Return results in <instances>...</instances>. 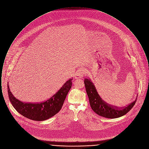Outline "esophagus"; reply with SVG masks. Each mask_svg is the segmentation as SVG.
I'll return each instance as SVG.
<instances>
[{
  "instance_id": "esophagus-1",
  "label": "esophagus",
  "mask_w": 149,
  "mask_h": 149,
  "mask_svg": "<svg viewBox=\"0 0 149 149\" xmlns=\"http://www.w3.org/2000/svg\"><path fill=\"white\" fill-rule=\"evenodd\" d=\"M85 74V71L83 69H80L78 72H76L75 75V78L78 79V78H81L83 77Z\"/></svg>"
}]
</instances>
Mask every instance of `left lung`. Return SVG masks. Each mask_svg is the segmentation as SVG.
I'll return each mask as SVG.
<instances>
[{"mask_svg": "<svg viewBox=\"0 0 149 149\" xmlns=\"http://www.w3.org/2000/svg\"><path fill=\"white\" fill-rule=\"evenodd\" d=\"M86 92L88 96L90 105L93 111L100 116L108 118H116L124 116L135 105L137 97L133 102L123 108H118L111 106L100 98L95 86L92 81L88 79H84Z\"/></svg>", "mask_w": 149, "mask_h": 149, "instance_id": "obj_1", "label": "left lung"}]
</instances>
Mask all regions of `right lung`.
<instances>
[{"label":"right lung","mask_w":149,"mask_h":149,"mask_svg":"<svg viewBox=\"0 0 149 149\" xmlns=\"http://www.w3.org/2000/svg\"><path fill=\"white\" fill-rule=\"evenodd\" d=\"M72 80V78L67 80L50 98L40 103H24L17 99L10 92L8 83V97L15 109L23 116L32 120H46L61 109L66 97L71 89Z\"/></svg>","instance_id":"right-lung-1"}]
</instances>
